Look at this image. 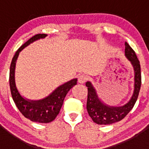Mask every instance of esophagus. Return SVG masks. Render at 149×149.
I'll list each match as a JSON object with an SVG mask.
<instances>
[{
    "label": "esophagus",
    "mask_w": 149,
    "mask_h": 149,
    "mask_svg": "<svg viewBox=\"0 0 149 149\" xmlns=\"http://www.w3.org/2000/svg\"><path fill=\"white\" fill-rule=\"evenodd\" d=\"M88 79V77H87L86 75L85 74H81L79 76L78 78V80H79V82L80 84H84L86 81Z\"/></svg>",
    "instance_id": "1"
}]
</instances>
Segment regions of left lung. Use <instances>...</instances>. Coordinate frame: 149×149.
Wrapping results in <instances>:
<instances>
[{"instance_id":"1","label":"left lung","mask_w":149,"mask_h":149,"mask_svg":"<svg viewBox=\"0 0 149 149\" xmlns=\"http://www.w3.org/2000/svg\"><path fill=\"white\" fill-rule=\"evenodd\" d=\"M125 55L134 68L135 71V89L133 95L128 103L120 107H109L101 102L97 97L95 89L90 82H86L88 87L86 109L92 120L99 125H110L123 120L133 109L139 97L141 85V73L140 61L138 59L135 51L128 45L125 43Z\"/></svg>"}]
</instances>
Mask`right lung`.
I'll return each mask as SVG.
<instances>
[{
  "mask_svg": "<svg viewBox=\"0 0 149 149\" xmlns=\"http://www.w3.org/2000/svg\"><path fill=\"white\" fill-rule=\"evenodd\" d=\"M46 36L45 34H36L22 45L16 51L12 59L9 72L10 93L17 108L25 118L31 121L40 123H50L55 119L57 115L59 114L67 93L73 86L77 84V79L70 81L56 88L49 97L40 101H28L19 94L14 80L15 65L19 52L30 43L40 38H44Z\"/></svg>",
  "mask_w": 149,
  "mask_h": 149,
  "instance_id": "obj_1",
  "label": "right lung"
}]
</instances>
